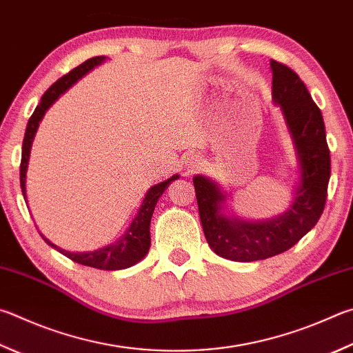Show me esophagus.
Segmentation results:
<instances>
[{"mask_svg":"<svg viewBox=\"0 0 353 353\" xmlns=\"http://www.w3.org/2000/svg\"><path fill=\"white\" fill-rule=\"evenodd\" d=\"M202 165V160L199 159L197 156H190L187 159V166H188V171H196L197 168H201Z\"/></svg>","mask_w":353,"mask_h":353,"instance_id":"34e87169","label":"esophagus"}]
</instances>
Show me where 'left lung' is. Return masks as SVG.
<instances>
[{
	"instance_id": "8db88e82",
	"label": "left lung",
	"mask_w": 353,
	"mask_h": 353,
	"mask_svg": "<svg viewBox=\"0 0 353 353\" xmlns=\"http://www.w3.org/2000/svg\"><path fill=\"white\" fill-rule=\"evenodd\" d=\"M274 103L283 110L301 165L293 203L283 216L265 222L230 219L221 213L225 196L203 176L193 179L203 234L213 252L238 262L262 261L290 250L316 225L327 199L330 151L321 110L304 81L284 63L270 60Z\"/></svg>"
}]
</instances>
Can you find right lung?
<instances>
[{"label":"right lung","instance_id":"obj_1","mask_svg":"<svg viewBox=\"0 0 353 353\" xmlns=\"http://www.w3.org/2000/svg\"><path fill=\"white\" fill-rule=\"evenodd\" d=\"M103 60L105 57H92V59L81 63L80 66L74 68L66 75H63L61 79L57 80L54 85L44 92L40 105L35 108L34 114L30 115V119L28 121V128H26L24 140H23V152H21V165H20V183H21L23 196H26V171H28L32 140H34L38 123H40V120L43 119L44 112H46L48 108L60 97V94L68 91V89L72 86L77 80L81 79L85 74H88L92 68L100 65ZM177 177L179 176H172L171 179H168V181L154 185V187L146 193L142 207H140L137 216L134 217L130 228L126 230V233L121 236L117 242L111 243V245L95 250V252H89V253H69L54 245V243H50V241H48L44 236H41V238L46 241L50 247L59 250L60 253L68 256L69 259H72L74 262H77V264L100 268V270H123V268L137 264V262L142 261L146 256V253H148L150 245H151L150 223H151V216L154 213L157 199L163 194V191L168 188V185L172 181H176Z\"/></svg>","mask_w":353,"mask_h":353}]
</instances>
